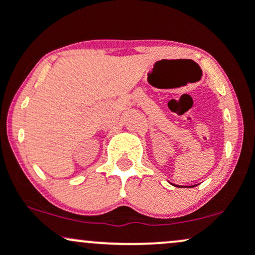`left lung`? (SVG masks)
Instances as JSON below:
<instances>
[{"mask_svg":"<svg viewBox=\"0 0 255 255\" xmlns=\"http://www.w3.org/2000/svg\"><path fill=\"white\" fill-rule=\"evenodd\" d=\"M192 187H193V186H192Z\"/></svg>","mask_w":255,"mask_h":255,"instance_id":"left-lung-1","label":"left lung"}]
</instances>
